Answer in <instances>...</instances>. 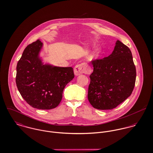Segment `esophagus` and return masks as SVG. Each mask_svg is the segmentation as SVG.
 <instances>
[{
    "label": "esophagus",
    "mask_w": 153,
    "mask_h": 153,
    "mask_svg": "<svg viewBox=\"0 0 153 153\" xmlns=\"http://www.w3.org/2000/svg\"><path fill=\"white\" fill-rule=\"evenodd\" d=\"M74 71L75 75L76 76L79 75L83 73L89 74L91 72L89 68L85 63H81L80 64L76 65L75 66Z\"/></svg>",
    "instance_id": "34e87169"
}]
</instances>
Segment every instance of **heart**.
I'll return each instance as SVG.
<instances>
[{
	"mask_svg": "<svg viewBox=\"0 0 153 153\" xmlns=\"http://www.w3.org/2000/svg\"><path fill=\"white\" fill-rule=\"evenodd\" d=\"M102 48L100 46H98L96 48L95 50V57H98L101 53H102Z\"/></svg>",
	"mask_w": 153,
	"mask_h": 153,
	"instance_id": "obj_1",
	"label": "heart"
}]
</instances>
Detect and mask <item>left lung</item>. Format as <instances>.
<instances>
[{"mask_svg": "<svg viewBox=\"0 0 153 153\" xmlns=\"http://www.w3.org/2000/svg\"><path fill=\"white\" fill-rule=\"evenodd\" d=\"M88 98L97 109H111L128 98L135 86L136 69L130 49L117 41L112 53L92 62Z\"/></svg>", "mask_w": 153, "mask_h": 153, "instance_id": "8db88e82", "label": "left lung"}]
</instances>
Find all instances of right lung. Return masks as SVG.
Segmentation results:
<instances>
[{
	"instance_id": "right-lung-1",
	"label": "right lung",
	"mask_w": 153,
	"mask_h": 153,
	"mask_svg": "<svg viewBox=\"0 0 153 153\" xmlns=\"http://www.w3.org/2000/svg\"><path fill=\"white\" fill-rule=\"evenodd\" d=\"M39 39L25 49L16 66V83L23 98L31 107L40 109L56 108L61 102L66 84L73 79L71 66L45 64Z\"/></svg>"
}]
</instances>
